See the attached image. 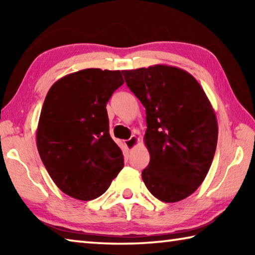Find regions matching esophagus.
I'll list each match as a JSON object with an SVG mask.
<instances>
[{"label": "esophagus", "mask_w": 255, "mask_h": 255, "mask_svg": "<svg viewBox=\"0 0 255 255\" xmlns=\"http://www.w3.org/2000/svg\"><path fill=\"white\" fill-rule=\"evenodd\" d=\"M125 145L127 146L128 149L132 150L135 147H137L138 145H139V138H138L137 136H131L129 139L125 140Z\"/></svg>", "instance_id": "1"}]
</instances>
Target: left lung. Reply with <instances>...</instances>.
I'll return each instance as SVG.
<instances>
[{
	"label": "left lung",
	"instance_id": "1",
	"mask_svg": "<svg viewBox=\"0 0 255 255\" xmlns=\"http://www.w3.org/2000/svg\"><path fill=\"white\" fill-rule=\"evenodd\" d=\"M146 109V188L164 202L192 195L213 162L218 125L204 89L187 71L169 65L122 71Z\"/></svg>",
	"mask_w": 255,
	"mask_h": 255
}]
</instances>
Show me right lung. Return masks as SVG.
<instances>
[{"label":"right lung","instance_id":"add662e5","mask_svg":"<svg viewBox=\"0 0 255 255\" xmlns=\"http://www.w3.org/2000/svg\"><path fill=\"white\" fill-rule=\"evenodd\" d=\"M124 82L120 71L86 68L59 79L47 93L37 148L55 184L74 199L100 197L124 167L106 109Z\"/></svg>","mask_w":255,"mask_h":255}]
</instances>
